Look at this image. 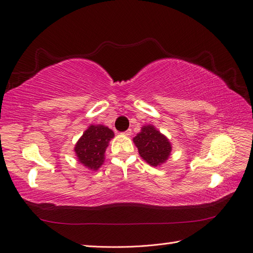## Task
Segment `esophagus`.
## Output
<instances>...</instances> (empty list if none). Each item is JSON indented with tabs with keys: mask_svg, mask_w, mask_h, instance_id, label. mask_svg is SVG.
<instances>
[{
	"mask_svg": "<svg viewBox=\"0 0 253 253\" xmlns=\"http://www.w3.org/2000/svg\"><path fill=\"white\" fill-rule=\"evenodd\" d=\"M131 134H132V129L131 128H128V129H126V132L122 133V135H125V136H129Z\"/></svg>",
	"mask_w": 253,
	"mask_h": 253,
	"instance_id": "esophagus-1",
	"label": "esophagus"
}]
</instances>
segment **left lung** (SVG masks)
<instances>
[{"instance_id": "left-lung-1", "label": "left lung", "mask_w": 253, "mask_h": 253, "mask_svg": "<svg viewBox=\"0 0 253 253\" xmlns=\"http://www.w3.org/2000/svg\"><path fill=\"white\" fill-rule=\"evenodd\" d=\"M133 141L142 159L152 167L165 164L171 154L172 145L169 139L152 125L142 126Z\"/></svg>"}]
</instances>
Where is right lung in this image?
Masks as SVG:
<instances>
[{
  "instance_id": "add662e5",
  "label": "right lung",
  "mask_w": 253,
  "mask_h": 253,
  "mask_svg": "<svg viewBox=\"0 0 253 253\" xmlns=\"http://www.w3.org/2000/svg\"><path fill=\"white\" fill-rule=\"evenodd\" d=\"M114 132L105 126H89L75 145L78 162L87 169L97 171L104 162V153Z\"/></svg>"
}]
</instances>
